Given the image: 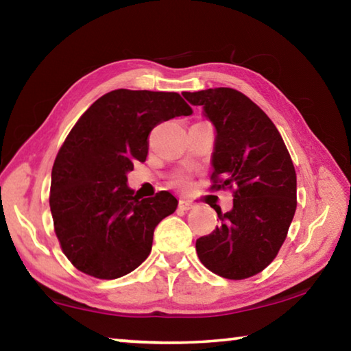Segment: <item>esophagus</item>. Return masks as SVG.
Returning a JSON list of instances; mask_svg holds the SVG:
<instances>
[{"label":"esophagus","instance_id":"1","mask_svg":"<svg viewBox=\"0 0 351 351\" xmlns=\"http://www.w3.org/2000/svg\"><path fill=\"white\" fill-rule=\"evenodd\" d=\"M178 207H180L181 210H190L193 209V203H190V201H186V199H180V204H178Z\"/></svg>","mask_w":351,"mask_h":351}]
</instances>
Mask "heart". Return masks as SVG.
<instances>
[{
  "label": "heart",
  "instance_id": "obj_1",
  "mask_svg": "<svg viewBox=\"0 0 351 351\" xmlns=\"http://www.w3.org/2000/svg\"><path fill=\"white\" fill-rule=\"evenodd\" d=\"M189 184V176L187 175H180L175 178V186L178 187H186Z\"/></svg>",
  "mask_w": 351,
  "mask_h": 351
}]
</instances>
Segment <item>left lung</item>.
Returning <instances> with one entry per match:
<instances>
[{"label":"left lung","mask_w":351,"mask_h":351,"mask_svg":"<svg viewBox=\"0 0 351 351\" xmlns=\"http://www.w3.org/2000/svg\"><path fill=\"white\" fill-rule=\"evenodd\" d=\"M215 127L213 189L235 186L234 206L212 234L197 240L207 269L230 280L252 277L276 258L295 212V170L271 119L232 88L182 93ZM221 184L216 182L219 176Z\"/></svg>","instance_id":"obj_1"}]
</instances>
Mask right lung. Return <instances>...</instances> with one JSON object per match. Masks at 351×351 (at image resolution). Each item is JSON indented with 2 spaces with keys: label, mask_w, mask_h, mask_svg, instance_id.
<instances>
[{
  "label": "right lung",
  "mask_w": 351,
  "mask_h": 351,
  "mask_svg": "<svg viewBox=\"0 0 351 351\" xmlns=\"http://www.w3.org/2000/svg\"><path fill=\"white\" fill-rule=\"evenodd\" d=\"M190 114L178 93L114 90L77 121L56 158L49 197L57 239L77 269L112 280L148 257L154 228L178 199L165 190L141 198L127 173L145 161L158 123Z\"/></svg>",
  "instance_id": "1"
}]
</instances>
